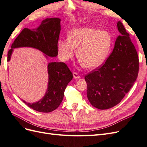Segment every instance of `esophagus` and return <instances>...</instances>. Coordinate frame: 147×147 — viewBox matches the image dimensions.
Masks as SVG:
<instances>
[{"label":"esophagus","mask_w":147,"mask_h":147,"mask_svg":"<svg viewBox=\"0 0 147 147\" xmlns=\"http://www.w3.org/2000/svg\"><path fill=\"white\" fill-rule=\"evenodd\" d=\"M73 76H74V78H75V79H78V78H79L80 77V76L79 74L77 72H73Z\"/></svg>","instance_id":"1"}]
</instances>
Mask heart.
<instances>
[{"instance_id": "obj_1", "label": "heart", "mask_w": 147, "mask_h": 147, "mask_svg": "<svg viewBox=\"0 0 147 147\" xmlns=\"http://www.w3.org/2000/svg\"><path fill=\"white\" fill-rule=\"evenodd\" d=\"M111 45L112 39L107 32L91 28L74 29L69 34L67 39L61 38L57 42L62 61L72 58L75 50L78 49L77 59L86 69L95 68L103 63Z\"/></svg>"}]
</instances>
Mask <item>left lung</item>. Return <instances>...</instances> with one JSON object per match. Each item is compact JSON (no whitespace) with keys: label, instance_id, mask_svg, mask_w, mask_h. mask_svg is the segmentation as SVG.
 Segmentation results:
<instances>
[{"label":"left lung","instance_id":"obj_1","mask_svg":"<svg viewBox=\"0 0 147 147\" xmlns=\"http://www.w3.org/2000/svg\"><path fill=\"white\" fill-rule=\"evenodd\" d=\"M117 28L120 35L105 63L86 75L87 97L94 107L105 110L119 104L136 80L139 60L130 35L121 22Z\"/></svg>","mask_w":147,"mask_h":147}]
</instances>
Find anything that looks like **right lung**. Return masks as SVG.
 <instances>
[{"instance_id": "add662e5", "label": "right lung", "mask_w": 147, "mask_h": 147, "mask_svg": "<svg viewBox=\"0 0 147 147\" xmlns=\"http://www.w3.org/2000/svg\"><path fill=\"white\" fill-rule=\"evenodd\" d=\"M60 21L61 20L57 18H47L42 21L35 30L24 28L12 43L7 55V61L10 60L13 48L23 47L37 48L48 56H57ZM48 72V90L43 98L32 104L23 100L30 108L43 113L51 112L58 107L63 101L65 88L73 78L72 73L67 65L61 62L49 63Z\"/></svg>"}]
</instances>
